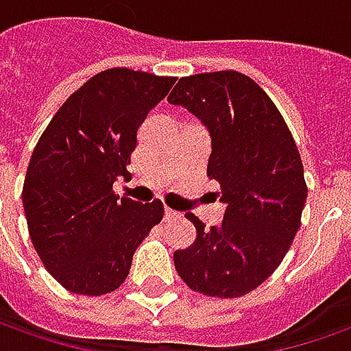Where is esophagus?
Instances as JSON below:
<instances>
[{
    "label": "esophagus",
    "instance_id": "1",
    "mask_svg": "<svg viewBox=\"0 0 351 351\" xmlns=\"http://www.w3.org/2000/svg\"><path fill=\"white\" fill-rule=\"evenodd\" d=\"M180 216V212H176V210H171V208H164V217H166V219H176V217Z\"/></svg>",
    "mask_w": 351,
    "mask_h": 351
}]
</instances>
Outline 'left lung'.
<instances>
[{"instance_id":"left-lung-1","label":"left lung","mask_w":351,"mask_h":351,"mask_svg":"<svg viewBox=\"0 0 351 351\" xmlns=\"http://www.w3.org/2000/svg\"><path fill=\"white\" fill-rule=\"evenodd\" d=\"M168 101L210 130L206 173L226 204L219 227L185 214L197 239L173 252L176 269L204 296H245L279 267L300 227L308 185L296 141L269 95L237 70L180 78Z\"/></svg>"}]
</instances>
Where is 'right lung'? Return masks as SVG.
Segmentation results:
<instances>
[{
  "label": "right lung",
  "instance_id": "add662e5",
  "mask_svg": "<svg viewBox=\"0 0 351 351\" xmlns=\"http://www.w3.org/2000/svg\"><path fill=\"white\" fill-rule=\"evenodd\" d=\"M173 82L141 70H103L60 105L34 147L23 185L28 233L66 291H116L135 248L162 221L160 200L118 199L112 185L130 176L137 132Z\"/></svg>",
  "mask_w": 351,
  "mask_h": 351
}]
</instances>
